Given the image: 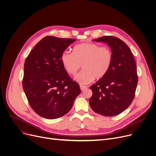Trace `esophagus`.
Instances as JSON below:
<instances>
[{
	"mask_svg": "<svg viewBox=\"0 0 156 156\" xmlns=\"http://www.w3.org/2000/svg\"><path fill=\"white\" fill-rule=\"evenodd\" d=\"M87 88V87H86V86H83V85H80V89H81V91H83V90H85L86 88Z\"/></svg>",
	"mask_w": 156,
	"mask_h": 156,
	"instance_id": "1",
	"label": "esophagus"
}]
</instances>
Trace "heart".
<instances>
[{
	"label": "heart",
	"mask_w": 156,
	"mask_h": 156,
	"mask_svg": "<svg viewBox=\"0 0 156 156\" xmlns=\"http://www.w3.org/2000/svg\"><path fill=\"white\" fill-rule=\"evenodd\" d=\"M112 52L107 46L95 43L75 45L73 52L64 51L61 56L63 66L69 75H74L82 64L83 70L75 77L81 85H87L95 78H101L109 71L112 62Z\"/></svg>",
	"instance_id": "b5f03b06"
}]
</instances>
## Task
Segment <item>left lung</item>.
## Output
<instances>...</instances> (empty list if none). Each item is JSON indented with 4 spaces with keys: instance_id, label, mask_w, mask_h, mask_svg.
I'll return each mask as SVG.
<instances>
[{
    "instance_id": "left-lung-1",
    "label": "left lung",
    "mask_w": 156,
    "mask_h": 156,
    "mask_svg": "<svg viewBox=\"0 0 156 156\" xmlns=\"http://www.w3.org/2000/svg\"><path fill=\"white\" fill-rule=\"evenodd\" d=\"M107 44L112 52V62L106 75L90 87L91 108L104 116H114L132 102L138 83L136 66L132 51L119 38L104 36L93 40Z\"/></svg>"
}]
</instances>
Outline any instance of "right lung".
<instances>
[{
	"mask_svg": "<svg viewBox=\"0 0 156 156\" xmlns=\"http://www.w3.org/2000/svg\"><path fill=\"white\" fill-rule=\"evenodd\" d=\"M75 38L47 36L38 42L24 65L23 87L31 108L46 119L67 114L80 94L65 70L61 56Z\"/></svg>",
	"mask_w": 156,
	"mask_h": 156,
	"instance_id": "obj_1",
	"label": "right lung"
}]
</instances>
